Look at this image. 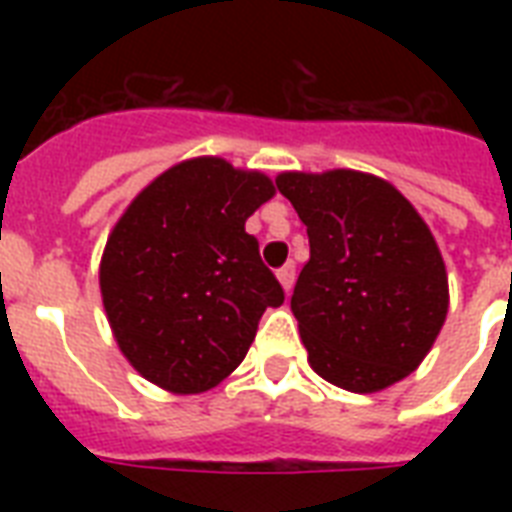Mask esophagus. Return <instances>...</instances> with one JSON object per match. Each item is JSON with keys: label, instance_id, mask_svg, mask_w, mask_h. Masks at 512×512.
Listing matches in <instances>:
<instances>
[{"label": "esophagus", "instance_id": "esophagus-1", "mask_svg": "<svg viewBox=\"0 0 512 512\" xmlns=\"http://www.w3.org/2000/svg\"><path fill=\"white\" fill-rule=\"evenodd\" d=\"M276 276H279L284 292H292V287H295V265L287 263L284 268H279V271H276Z\"/></svg>", "mask_w": 512, "mask_h": 512}]
</instances>
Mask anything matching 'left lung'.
I'll return each mask as SVG.
<instances>
[{
  "instance_id": "obj_1",
  "label": "left lung",
  "mask_w": 512,
  "mask_h": 512,
  "mask_svg": "<svg viewBox=\"0 0 512 512\" xmlns=\"http://www.w3.org/2000/svg\"><path fill=\"white\" fill-rule=\"evenodd\" d=\"M311 260L292 313L308 364L350 393H377L422 364L444 327L449 279L428 223L369 172H281Z\"/></svg>"
}]
</instances>
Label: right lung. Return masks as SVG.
I'll use <instances>...</instances> for the list:
<instances>
[{
    "instance_id": "obj_1",
    "label": "right lung",
    "mask_w": 512,
    "mask_h": 512,
    "mask_svg": "<svg viewBox=\"0 0 512 512\" xmlns=\"http://www.w3.org/2000/svg\"><path fill=\"white\" fill-rule=\"evenodd\" d=\"M271 177L196 156L151 180L108 233L100 297L124 358L148 382L188 396L244 361L284 289L260 260L247 217Z\"/></svg>"
}]
</instances>
